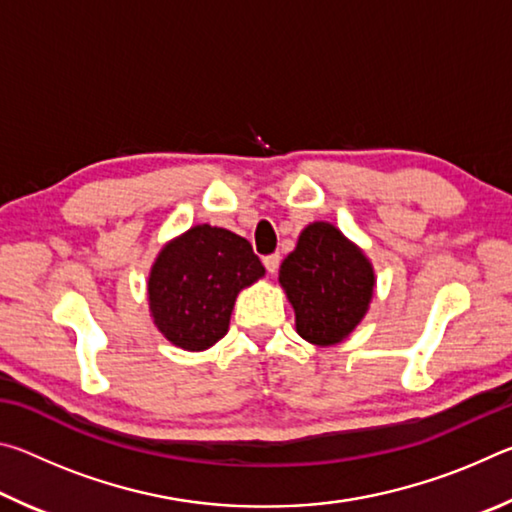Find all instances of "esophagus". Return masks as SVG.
Masks as SVG:
<instances>
[{"label":"esophagus","mask_w":512,"mask_h":512,"mask_svg":"<svg viewBox=\"0 0 512 512\" xmlns=\"http://www.w3.org/2000/svg\"><path fill=\"white\" fill-rule=\"evenodd\" d=\"M264 266H266V271H268V273L275 275V273H277V268H280V255H277V253H273V255H266V257H264Z\"/></svg>","instance_id":"34e87169"}]
</instances>
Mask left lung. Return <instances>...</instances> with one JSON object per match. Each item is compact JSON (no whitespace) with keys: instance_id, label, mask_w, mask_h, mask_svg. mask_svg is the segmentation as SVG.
Listing matches in <instances>:
<instances>
[{"instance_id":"1","label":"left lung","mask_w":512,"mask_h":512,"mask_svg":"<svg viewBox=\"0 0 512 512\" xmlns=\"http://www.w3.org/2000/svg\"><path fill=\"white\" fill-rule=\"evenodd\" d=\"M296 332L311 345H336L357 329L375 296L377 277L366 253L336 225L309 223L280 266Z\"/></svg>"}]
</instances>
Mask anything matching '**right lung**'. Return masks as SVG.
Returning <instances> with one entry per match:
<instances>
[{
    "instance_id": "obj_1",
    "label": "right lung",
    "mask_w": 512,
    "mask_h": 512,
    "mask_svg": "<svg viewBox=\"0 0 512 512\" xmlns=\"http://www.w3.org/2000/svg\"><path fill=\"white\" fill-rule=\"evenodd\" d=\"M253 246L235 232L198 223L162 246L146 296L153 325L171 345L203 352L228 334L241 289L264 277Z\"/></svg>"
}]
</instances>
